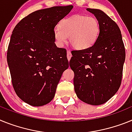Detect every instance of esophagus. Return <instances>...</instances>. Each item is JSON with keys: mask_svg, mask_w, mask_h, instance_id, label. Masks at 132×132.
<instances>
[{"mask_svg": "<svg viewBox=\"0 0 132 132\" xmlns=\"http://www.w3.org/2000/svg\"><path fill=\"white\" fill-rule=\"evenodd\" d=\"M71 57H72V54H71V52L70 50H68L67 51V58H68V61H69L70 60Z\"/></svg>", "mask_w": 132, "mask_h": 132, "instance_id": "esophagus-1", "label": "esophagus"}]
</instances>
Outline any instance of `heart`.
<instances>
[{
    "instance_id": "1",
    "label": "heart",
    "mask_w": 132,
    "mask_h": 132,
    "mask_svg": "<svg viewBox=\"0 0 132 132\" xmlns=\"http://www.w3.org/2000/svg\"><path fill=\"white\" fill-rule=\"evenodd\" d=\"M100 26L94 16L73 15L60 21V27L54 29V37L58 46L62 47L69 37L70 43L77 50H86L94 45L98 39Z\"/></svg>"
}]
</instances>
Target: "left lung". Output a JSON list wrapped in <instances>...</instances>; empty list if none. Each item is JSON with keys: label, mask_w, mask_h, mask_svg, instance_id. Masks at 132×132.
<instances>
[{"label": "left lung", "mask_w": 132, "mask_h": 132, "mask_svg": "<svg viewBox=\"0 0 132 132\" xmlns=\"http://www.w3.org/2000/svg\"><path fill=\"white\" fill-rule=\"evenodd\" d=\"M98 19L100 31L92 46L72 50L70 66L74 71V90L86 104L98 106L115 95L121 85L126 58L120 28L99 9H87Z\"/></svg>", "instance_id": "1"}]
</instances>
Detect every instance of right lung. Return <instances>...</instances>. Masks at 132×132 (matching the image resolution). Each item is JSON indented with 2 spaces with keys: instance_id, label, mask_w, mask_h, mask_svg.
I'll list each match as a JSON object with an SVG mask.
<instances>
[{
  "instance_id": "add662e5",
  "label": "right lung",
  "mask_w": 132,
  "mask_h": 132,
  "mask_svg": "<svg viewBox=\"0 0 132 132\" xmlns=\"http://www.w3.org/2000/svg\"><path fill=\"white\" fill-rule=\"evenodd\" d=\"M72 8L54 6L33 12L12 31L7 51L12 84L17 96L29 105L50 102L69 67L66 50L54 43V29Z\"/></svg>"
}]
</instances>
